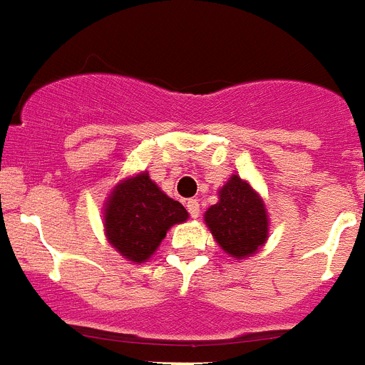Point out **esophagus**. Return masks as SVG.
Masks as SVG:
<instances>
[{
	"label": "esophagus",
	"instance_id": "34e87169",
	"mask_svg": "<svg viewBox=\"0 0 365 365\" xmlns=\"http://www.w3.org/2000/svg\"><path fill=\"white\" fill-rule=\"evenodd\" d=\"M187 211H189V215H191L192 219H197V217L200 215V204H198L197 198H189V200H187Z\"/></svg>",
	"mask_w": 365,
	"mask_h": 365
}]
</instances>
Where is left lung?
I'll return each mask as SVG.
<instances>
[{
    "label": "left lung",
    "mask_w": 365,
    "mask_h": 365,
    "mask_svg": "<svg viewBox=\"0 0 365 365\" xmlns=\"http://www.w3.org/2000/svg\"><path fill=\"white\" fill-rule=\"evenodd\" d=\"M204 219L217 243L234 258L250 256L267 240L265 206L240 176L230 178L219 191V202L206 211Z\"/></svg>",
    "instance_id": "8db88e82"
}]
</instances>
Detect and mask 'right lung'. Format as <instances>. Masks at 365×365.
I'll return each mask as SVG.
<instances>
[{"label": "right lung", "mask_w": 365, "mask_h": 365, "mask_svg": "<svg viewBox=\"0 0 365 365\" xmlns=\"http://www.w3.org/2000/svg\"><path fill=\"white\" fill-rule=\"evenodd\" d=\"M187 220V211L168 198L146 173L116 185L106 206L109 243L131 262H145L173 225Z\"/></svg>", "instance_id": "right-lung-1"}]
</instances>
